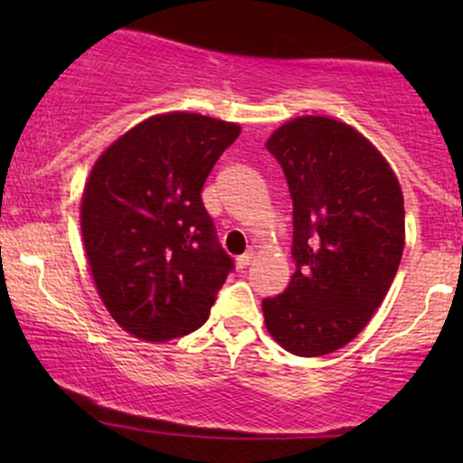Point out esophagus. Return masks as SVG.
<instances>
[{
  "label": "esophagus",
  "mask_w": 463,
  "mask_h": 463,
  "mask_svg": "<svg viewBox=\"0 0 463 463\" xmlns=\"http://www.w3.org/2000/svg\"><path fill=\"white\" fill-rule=\"evenodd\" d=\"M252 261H254V252H252V250H248L246 254H241V257L235 259L237 268H248V265L252 263Z\"/></svg>",
  "instance_id": "1"
}]
</instances>
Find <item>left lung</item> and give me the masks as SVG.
<instances>
[{"instance_id":"obj_1","label":"left lung","mask_w":463,"mask_h":463,"mask_svg":"<svg viewBox=\"0 0 463 463\" xmlns=\"http://www.w3.org/2000/svg\"><path fill=\"white\" fill-rule=\"evenodd\" d=\"M265 147L283 167L294 200L296 272L263 300L265 328L298 357L353 342L390 291L405 248V202L394 169L359 130L302 115Z\"/></svg>"}]
</instances>
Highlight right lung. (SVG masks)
<instances>
[{"label":"right lung","mask_w":463,"mask_h":463,"mask_svg":"<svg viewBox=\"0 0 463 463\" xmlns=\"http://www.w3.org/2000/svg\"><path fill=\"white\" fill-rule=\"evenodd\" d=\"M239 124L200 113L143 119L91 167L80 204L84 254L113 320L146 342L209 317L232 269L200 191Z\"/></svg>","instance_id":"add662e5"}]
</instances>
